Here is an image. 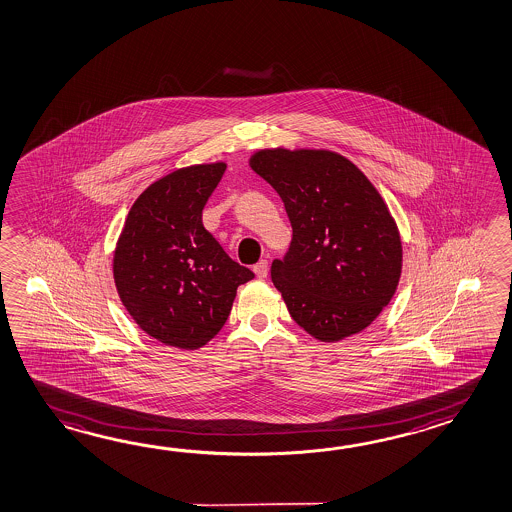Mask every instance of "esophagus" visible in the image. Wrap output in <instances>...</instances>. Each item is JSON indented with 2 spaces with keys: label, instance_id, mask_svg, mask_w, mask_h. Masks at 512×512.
Here are the masks:
<instances>
[{
  "label": "esophagus",
  "instance_id": "34e87169",
  "mask_svg": "<svg viewBox=\"0 0 512 512\" xmlns=\"http://www.w3.org/2000/svg\"><path fill=\"white\" fill-rule=\"evenodd\" d=\"M253 272H255V275L259 277V279H266L268 277V261H262L257 262L255 266H253Z\"/></svg>",
  "mask_w": 512,
  "mask_h": 512
}]
</instances>
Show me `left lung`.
Listing matches in <instances>:
<instances>
[{
    "mask_svg": "<svg viewBox=\"0 0 512 512\" xmlns=\"http://www.w3.org/2000/svg\"><path fill=\"white\" fill-rule=\"evenodd\" d=\"M250 166L292 222L272 281L293 321L323 343L363 332L394 297L403 264L383 197L359 167L326 149H261Z\"/></svg>",
    "mask_w": 512,
    "mask_h": 512,
    "instance_id": "obj_1",
    "label": "left lung"
}]
</instances>
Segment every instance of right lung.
<instances>
[{
  "label": "right lung",
  "instance_id": "1",
  "mask_svg": "<svg viewBox=\"0 0 512 512\" xmlns=\"http://www.w3.org/2000/svg\"><path fill=\"white\" fill-rule=\"evenodd\" d=\"M224 162L182 167L153 182L129 209L113 275L135 323L164 345L197 350L228 321L253 272L228 257L202 224Z\"/></svg>",
  "mask_w": 512,
  "mask_h": 512
}]
</instances>
